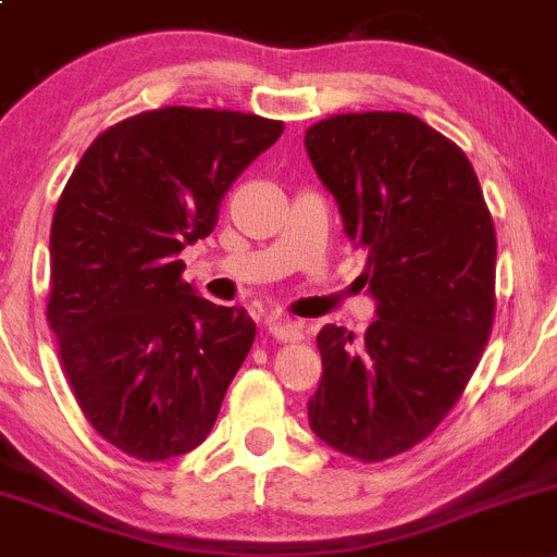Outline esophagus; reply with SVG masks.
Wrapping results in <instances>:
<instances>
[{"label": "esophagus", "mask_w": 557, "mask_h": 557, "mask_svg": "<svg viewBox=\"0 0 557 557\" xmlns=\"http://www.w3.org/2000/svg\"><path fill=\"white\" fill-rule=\"evenodd\" d=\"M267 325H269V334L280 342L305 339V329H301V323H296V320L290 318H283V314H269Z\"/></svg>", "instance_id": "esophagus-1"}]
</instances>
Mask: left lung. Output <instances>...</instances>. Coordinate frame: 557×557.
I'll use <instances>...</instances> for the list:
<instances>
[{"label":"left lung","mask_w":557,"mask_h":557,"mask_svg":"<svg viewBox=\"0 0 557 557\" xmlns=\"http://www.w3.org/2000/svg\"><path fill=\"white\" fill-rule=\"evenodd\" d=\"M305 148L377 301L361 339L320 329L310 425L372 463L423 442L469 385L496 314V228L463 150L409 112L331 115Z\"/></svg>","instance_id":"obj_1"}]
</instances>
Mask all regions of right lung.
<instances>
[{
	"label": "right lung",
	"instance_id": "add662e5",
	"mask_svg": "<svg viewBox=\"0 0 557 557\" xmlns=\"http://www.w3.org/2000/svg\"><path fill=\"white\" fill-rule=\"evenodd\" d=\"M283 121L161 107L99 134L50 226L48 323L77 407L139 460L199 447L250 352L256 323L183 280L180 250L210 237L234 180Z\"/></svg>",
	"mask_w": 557,
	"mask_h": 557
}]
</instances>
